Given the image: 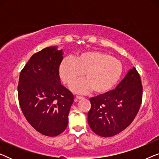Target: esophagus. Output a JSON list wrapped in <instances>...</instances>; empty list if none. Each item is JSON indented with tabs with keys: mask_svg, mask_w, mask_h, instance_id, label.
I'll use <instances>...</instances> for the list:
<instances>
[{
	"mask_svg": "<svg viewBox=\"0 0 159 159\" xmlns=\"http://www.w3.org/2000/svg\"><path fill=\"white\" fill-rule=\"evenodd\" d=\"M83 98H84L82 97V96H78V95L76 96V101H77V100H81V99H83Z\"/></svg>",
	"mask_w": 159,
	"mask_h": 159,
	"instance_id": "34e87169",
	"label": "esophagus"
}]
</instances>
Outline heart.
Segmentation results:
<instances>
[{
    "instance_id": "obj_1",
    "label": "heart",
    "mask_w": 159,
    "mask_h": 159,
    "mask_svg": "<svg viewBox=\"0 0 159 159\" xmlns=\"http://www.w3.org/2000/svg\"><path fill=\"white\" fill-rule=\"evenodd\" d=\"M120 61L110 54L97 51L83 52L75 58H65L59 65V75L63 82L70 84L83 75L86 79L75 81L70 89L77 93L93 90L102 94L110 90L122 75Z\"/></svg>"
}]
</instances>
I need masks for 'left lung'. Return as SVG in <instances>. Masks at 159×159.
I'll list each match as a JSON object with an SVG mask.
<instances>
[{
	"label": "left lung",
	"mask_w": 159,
	"mask_h": 159,
	"mask_svg": "<svg viewBox=\"0 0 159 159\" xmlns=\"http://www.w3.org/2000/svg\"><path fill=\"white\" fill-rule=\"evenodd\" d=\"M142 94L140 75L133 67L115 90L90 99L88 121L91 129L101 137H111L123 131L135 118Z\"/></svg>",
	"instance_id": "8db88e82"
}]
</instances>
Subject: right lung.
I'll return each mask as SVG.
<instances>
[{"label":"right lung","mask_w":159,"mask_h":159,"mask_svg":"<svg viewBox=\"0 0 159 159\" xmlns=\"http://www.w3.org/2000/svg\"><path fill=\"white\" fill-rule=\"evenodd\" d=\"M62 50L48 47L30 58L19 75V102L24 116L44 135L57 136L66 129L74 95L61 84L58 73Z\"/></svg>","instance_id":"add662e5"}]
</instances>
